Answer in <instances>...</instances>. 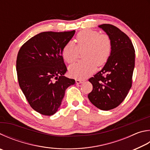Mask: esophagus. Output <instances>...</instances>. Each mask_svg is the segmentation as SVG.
I'll use <instances>...</instances> for the list:
<instances>
[{"label":"esophagus","mask_w":150,"mask_h":150,"mask_svg":"<svg viewBox=\"0 0 150 150\" xmlns=\"http://www.w3.org/2000/svg\"><path fill=\"white\" fill-rule=\"evenodd\" d=\"M75 81H76V83H77V84H80V83H82L83 82V80L79 79H76Z\"/></svg>","instance_id":"1"}]
</instances>
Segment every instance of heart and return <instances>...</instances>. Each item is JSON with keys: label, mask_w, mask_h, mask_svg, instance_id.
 <instances>
[{"label": "heart", "mask_w": 150, "mask_h": 150, "mask_svg": "<svg viewBox=\"0 0 150 150\" xmlns=\"http://www.w3.org/2000/svg\"><path fill=\"white\" fill-rule=\"evenodd\" d=\"M75 45L69 42L62 50V58L68 64L77 60L79 52H83L85 59L70 66V74L73 77L83 79L93 73L97 66L104 65L110 58L112 50L111 38L107 34L98 31L84 29L79 32L75 39Z\"/></svg>", "instance_id": "b5f03b06"}]
</instances>
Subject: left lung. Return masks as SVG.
I'll return each instance as SVG.
<instances>
[{
	"label": "left lung",
	"mask_w": 150,
	"mask_h": 150,
	"mask_svg": "<svg viewBox=\"0 0 150 150\" xmlns=\"http://www.w3.org/2000/svg\"><path fill=\"white\" fill-rule=\"evenodd\" d=\"M99 28L111 38L112 50L102 69L88 79L93 88L88 98L96 108L108 111L120 105L131 88L135 50L129 37L117 27L102 24Z\"/></svg>",
	"instance_id": "1"
}]
</instances>
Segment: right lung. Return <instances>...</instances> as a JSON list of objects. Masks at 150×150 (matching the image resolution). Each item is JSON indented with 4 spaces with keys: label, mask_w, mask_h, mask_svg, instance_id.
Here are the masks:
<instances>
[{
    "label": "right lung",
    "mask_w": 150,
    "mask_h": 150,
    "mask_svg": "<svg viewBox=\"0 0 150 150\" xmlns=\"http://www.w3.org/2000/svg\"><path fill=\"white\" fill-rule=\"evenodd\" d=\"M75 31L42 32L21 46L16 60L19 85L34 110L54 115L61 105L65 91L75 81L64 76L67 67L62 50Z\"/></svg>",
    "instance_id": "right-lung-1"
}]
</instances>
